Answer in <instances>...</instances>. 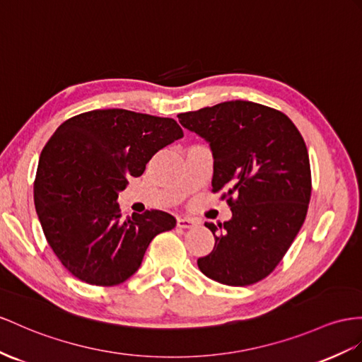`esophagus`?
I'll list each match as a JSON object with an SVG mask.
<instances>
[{
    "label": "esophagus",
    "instance_id": "esophagus-1",
    "mask_svg": "<svg viewBox=\"0 0 362 362\" xmlns=\"http://www.w3.org/2000/svg\"><path fill=\"white\" fill-rule=\"evenodd\" d=\"M177 226L182 229H192L199 226V221L194 220L191 217H179L177 218Z\"/></svg>",
    "mask_w": 362,
    "mask_h": 362
}]
</instances>
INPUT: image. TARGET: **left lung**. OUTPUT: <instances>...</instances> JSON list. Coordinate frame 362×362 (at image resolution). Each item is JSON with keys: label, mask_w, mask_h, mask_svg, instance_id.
Returning a JSON list of instances; mask_svg holds the SVG:
<instances>
[{"label": "left lung", "mask_w": 362, "mask_h": 362, "mask_svg": "<svg viewBox=\"0 0 362 362\" xmlns=\"http://www.w3.org/2000/svg\"><path fill=\"white\" fill-rule=\"evenodd\" d=\"M177 117L209 142L211 191H221L233 211L223 225L205 223L216 245L199 258V269L226 286L263 280L283 260L308 214L312 174L303 136L281 111L249 100Z\"/></svg>", "instance_id": "1"}]
</instances>
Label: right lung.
I'll return each mask as SVG.
<instances>
[{
    "label": "right lung",
    "instance_id": "right-lung-1",
    "mask_svg": "<svg viewBox=\"0 0 362 362\" xmlns=\"http://www.w3.org/2000/svg\"><path fill=\"white\" fill-rule=\"evenodd\" d=\"M183 137L171 117L122 108L67 119L42 148L35 208L62 266L91 286H116L142 263L151 240L175 226L163 211L122 218L117 192L163 146Z\"/></svg>",
    "mask_w": 362,
    "mask_h": 362
}]
</instances>
